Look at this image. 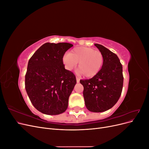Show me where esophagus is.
Returning <instances> with one entry per match:
<instances>
[{"label":"esophagus","instance_id":"esophagus-1","mask_svg":"<svg viewBox=\"0 0 149 149\" xmlns=\"http://www.w3.org/2000/svg\"><path fill=\"white\" fill-rule=\"evenodd\" d=\"M76 81H77V83H79V81H80L79 78H78V77H76Z\"/></svg>","mask_w":149,"mask_h":149}]
</instances>
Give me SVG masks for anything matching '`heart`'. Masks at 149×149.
<instances>
[{
    "label": "heart",
    "mask_w": 149,
    "mask_h": 149,
    "mask_svg": "<svg viewBox=\"0 0 149 149\" xmlns=\"http://www.w3.org/2000/svg\"><path fill=\"white\" fill-rule=\"evenodd\" d=\"M63 61L68 70H73L78 63V73L83 74L85 77L91 78L96 75L102 68L104 57L100 51L80 47L73 48L70 54H65Z\"/></svg>",
    "instance_id": "obj_1"
}]
</instances>
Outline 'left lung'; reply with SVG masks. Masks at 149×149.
<instances>
[{
    "label": "left lung",
    "mask_w": 149,
    "mask_h": 149,
    "mask_svg": "<svg viewBox=\"0 0 149 149\" xmlns=\"http://www.w3.org/2000/svg\"><path fill=\"white\" fill-rule=\"evenodd\" d=\"M101 52L104 63L99 73L91 79H81L85 105L91 112H101L113 107L121 95L124 77L118 56L100 44L94 45Z\"/></svg>",
    "instance_id": "obj_1"
}]
</instances>
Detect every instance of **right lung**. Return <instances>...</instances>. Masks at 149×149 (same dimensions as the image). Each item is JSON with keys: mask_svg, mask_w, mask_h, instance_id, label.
Returning a JSON list of instances; mask_svg holds the SVG:
<instances>
[{"mask_svg": "<svg viewBox=\"0 0 149 149\" xmlns=\"http://www.w3.org/2000/svg\"><path fill=\"white\" fill-rule=\"evenodd\" d=\"M73 46L46 43L29 61L25 89L33 106L43 114L58 115L67 109L76 79L73 72L65 68L63 58Z\"/></svg>", "mask_w": 149, "mask_h": 149, "instance_id": "obj_1", "label": "right lung"}]
</instances>
